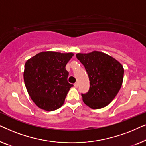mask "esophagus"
Instances as JSON below:
<instances>
[{
  "label": "esophagus",
  "mask_w": 146,
  "mask_h": 146,
  "mask_svg": "<svg viewBox=\"0 0 146 146\" xmlns=\"http://www.w3.org/2000/svg\"><path fill=\"white\" fill-rule=\"evenodd\" d=\"M74 86L75 87H78V82H76V83H74Z\"/></svg>",
  "instance_id": "esophagus-1"
}]
</instances>
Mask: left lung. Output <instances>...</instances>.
Wrapping results in <instances>:
<instances>
[{
	"label": "left lung",
	"mask_w": 146,
	"mask_h": 146,
	"mask_svg": "<svg viewBox=\"0 0 146 146\" xmlns=\"http://www.w3.org/2000/svg\"><path fill=\"white\" fill-rule=\"evenodd\" d=\"M76 58L84 66L90 80L88 92L82 94L83 101L92 109L109 104L118 93L122 84V65L110 56L101 52L78 53Z\"/></svg>",
	"instance_id": "left-lung-1"
}]
</instances>
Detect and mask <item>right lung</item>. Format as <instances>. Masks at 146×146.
<instances>
[{
    "label": "right lung",
    "instance_id": "1",
    "mask_svg": "<svg viewBox=\"0 0 146 146\" xmlns=\"http://www.w3.org/2000/svg\"><path fill=\"white\" fill-rule=\"evenodd\" d=\"M72 53L43 52L28 60L25 66L24 80L28 93L40 108L46 111L58 109L64 102L69 90V73L66 65Z\"/></svg>",
    "mask_w": 146,
    "mask_h": 146
}]
</instances>
